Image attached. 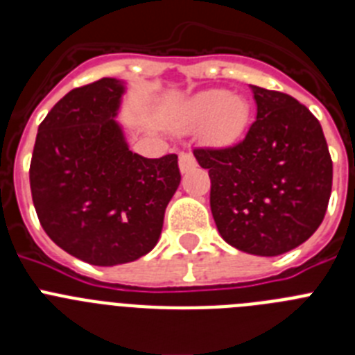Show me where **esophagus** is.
<instances>
[{
  "instance_id": "1",
  "label": "esophagus",
  "mask_w": 355,
  "mask_h": 355,
  "mask_svg": "<svg viewBox=\"0 0 355 355\" xmlns=\"http://www.w3.org/2000/svg\"><path fill=\"white\" fill-rule=\"evenodd\" d=\"M196 158H193L192 153H183V155L180 156V171L181 172H188L190 168L196 167Z\"/></svg>"
}]
</instances>
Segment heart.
I'll return each mask as SVG.
<instances>
[{"label":"heart","instance_id":"heart-1","mask_svg":"<svg viewBox=\"0 0 355 355\" xmlns=\"http://www.w3.org/2000/svg\"><path fill=\"white\" fill-rule=\"evenodd\" d=\"M250 108L240 96L222 89L200 92L188 106V115L196 124L209 122V137L216 144H229L243 133Z\"/></svg>","mask_w":355,"mask_h":355}]
</instances>
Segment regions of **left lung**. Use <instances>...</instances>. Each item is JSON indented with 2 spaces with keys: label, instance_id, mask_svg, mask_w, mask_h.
<instances>
[{
  "label": "left lung",
  "instance_id": "1",
  "mask_svg": "<svg viewBox=\"0 0 355 355\" xmlns=\"http://www.w3.org/2000/svg\"><path fill=\"white\" fill-rule=\"evenodd\" d=\"M258 115L245 139L193 149L211 180L209 206L229 245L279 256L315 233L327 211L332 159L318 119L295 97L250 85Z\"/></svg>",
  "mask_w": 355,
  "mask_h": 355
}]
</instances>
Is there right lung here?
Wrapping results in <instances>:
<instances>
[{
    "instance_id": "right-lung-1",
    "label": "right lung",
    "mask_w": 355,
    "mask_h": 355,
    "mask_svg": "<svg viewBox=\"0 0 355 355\" xmlns=\"http://www.w3.org/2000/svg\"><path fill=\"white\" fill-rule=\"evenodd\" d=\"M124 83L72 89L40 122L30 163L31 199L46 234L74 258L114 266L158 243L180 187L178 156L144 158L115 121Z\"/></svg>"
}]
</instances>
